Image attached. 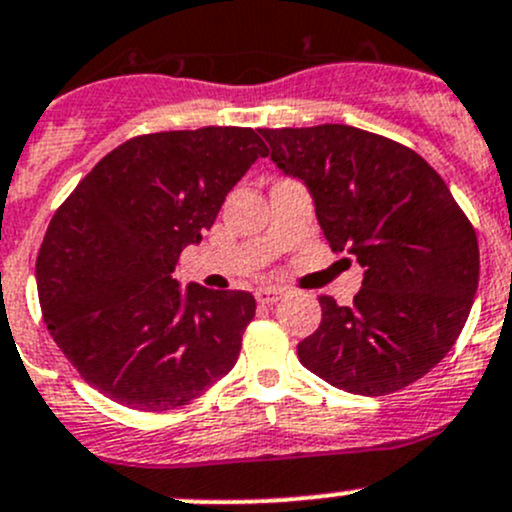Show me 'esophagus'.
<instances>
[{"label": "esophagus", "instance_id": "34e87169", "mask_svg": "<svg viewBox=\"0 0 512 512\" xmlns=\"http://www.w3.org/2000/svg\"><path fill=\"white\" fill-rule=\"evenodd\" d=\"M280 297H282V289L277 287H260L255 292L257 304H275Z\"/></svg>", "mask_w": 512, "mask_h": 512}]
</instances>
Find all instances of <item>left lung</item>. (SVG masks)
Instances as JSON below:
<instances>
[{
	"instance_id": "1",
	"label": "left lung",
	"mask_w": 512,
	"mask_h": 512,
	"mask_svg": "<svg viewBox=\"0 0 512 512\" xmlns=\"http://www.w3.org/2000/svg\"><path fill=\"white\" fill-rule=\"evenodd\" d=\"M270 158L302 180L334 252L364 267L354 304L319 297L302 366L337 389L384 396L456 344L478 289V237L441 175L391 138L342 123L262 128Z\"/></svg>"
}]
</instances>
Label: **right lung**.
Segmentation results:
<instances>
[{
	"mask_svg": "<svg viewBox=\"0 0 512 512\" xmlns=\"http://www.w3.org/2000/svg\"><path fill=\"white\" fill-rule=\"evenodd\" d=\"M267 146L252 128L131 138L56 210L36 260L46 329L81 379L138 411L198 399L235 366L255 297L173 270Z\"/></svg>",
	"mask_w": 512,
	"mask_h": 512,
	"instance_id": "obj_1",
	"label": "right lung"
}]
</instances>
